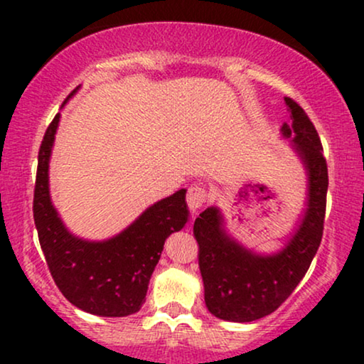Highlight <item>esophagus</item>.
Returning a JSON list of instances; mask_svg holds the SVG:
<instances>
[{
  "instance_id": "obj_1",
  "label": "esophagus",
  "mask_w": 364,
  "mask_h": 364,
  "mask_svg": "<svg viewBox=\"0 0 364 364\" xmlns=\"http://www.w3.org/2000/svg\"><path fill=\"white\" fill-rule=\"evenodd\" d=\"M207 197H208V193H207L205 188L200 187V186H192L187 192V205H188V208H191V210L196 213L198 208H200L203 203L207 202Z\"/></svg>"
}]
</instances>
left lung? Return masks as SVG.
Returning a JSON list of instances; mask_svg holds the SVG:
<instances>
[{
	"label": "left lung",
	"instance_id": "obj_1",
	"mask_svg": "<svg viewBox=\"0 0 364 364\" xmlns=\"http://www.w3.org/2000/svg\"><path fill=\"white\" fill-rule=\"evenodd\" d=\"M290 124L282 136L306 171V207L295 230L275 253H258L243 247L225 230L220 208L208 207L193 223L198 242V267L205 305L213 316L248 323L270 315L291 295L305 277L323 237L326 210L328 168L321 141L306 112L285 97Z\"/></svg>",
	"mask_w": 364,
	"mask_h": 364
}]
</instances>
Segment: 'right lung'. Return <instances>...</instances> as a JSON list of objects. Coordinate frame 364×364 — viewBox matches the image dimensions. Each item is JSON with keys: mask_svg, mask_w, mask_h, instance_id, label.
Here are the masks:
<instances>
[{"mask_svg": "<svg viewBox=\"0 0 364 364\" xmlns=\"http://www.w3.org/2000/svg\"><path fill=\"white\" fill-rule=\"evenodd\" d=\"M59 119L61 114H56L39 147L33 202L34 223L49 272L63 295L79 310L97 316L132 315L146 301L164 242L171 233L182 230L188 220L187 191L181 188L156 202L107 240L76 237L64 225L49 193V159Z\"/></svg>", "mask_w": 364, "mask_h": 364, "instance_id": "obj_1", "label": "right lung"}]
</instances>
